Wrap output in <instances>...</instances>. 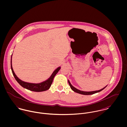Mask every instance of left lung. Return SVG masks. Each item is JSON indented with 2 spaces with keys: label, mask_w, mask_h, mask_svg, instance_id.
<instances>
[{
  "label": "left lung",
  "mask_w": 127,
  "mask_h": 127,
  "mask_svg": "<svg viewBox=\"0 0 127 127\" xmlns=\"http://www.w3.org/2000/svg\"><path fill=\"white\" fill-rule=\"evenodd\" d=\"M68 84L70 87V88L73 91L76 92V93H79V94H83V95H92V94H95V93H98V92H100L101 91H103L104 89H105L107 86H106V87H105L104 88H103L101 90H98V91H82L75 88V87H74L71 84L70 81L68 80Z\"/></svg>",
  "instance_id": "8db88e82"
}]
</instances>
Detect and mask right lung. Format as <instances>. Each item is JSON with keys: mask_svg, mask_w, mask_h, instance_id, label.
<instances>
[{"mask_svg": "<svg viewBox=\"0 0 127 127\" xmlns=\"http://www.w3.org/2000/svg\"><path fill=\"white\" fill-rule=\"evenodd\" d=\"M12 55L11 59V70L13 73V74L15 79L21 87L29 91H35V92H41V91H46L49 90L52 84L53 79L55 75L57 74V73L59 72V71L61 69V66L58 67L57 69L55 70L52 73V74H51V75L50 76V77L49 78H48V79H47L46 80L42 82H41L39 83H36V84L27 83V82H24L21 80L20 79H19L14 72V70L13 69V67H12Z\"/></svg>", "mask_w": 127, "mask_h": 127, "instance_id": "obj_1", "label": "right lung"}]
</instances>
